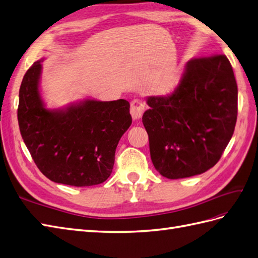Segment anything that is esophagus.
Here are the masks:
<instances>
[{"label": "esophagus", "instance_id": "obj_1", "mask_svg": "<svg viewBox=\"0 0 258 258\" xmlns=\"http://www.w3.org/2000/svg\"><path fill=\"white\" fill-rule=\"evenodd\" d=\"M145 111V103L141 101L140 99H134L131 102V114L133 120H140L143 116V113Z\"/></svg>", "mask_w": 258, "mask_h": 258}]
</instances>
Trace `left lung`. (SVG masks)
<instances>
[{
  "mask_svg": "<svg viewBox=\"0 0 258 258\" xmlns=\"http://www.w3.org/2000/svg\"><path fill=\"white\" fill-rule=\"evenodd\" d=\"M143 124L150 157L167 179L206 172L219 161L233 135L237 86L226 55L192 58L175 89L147 98Z\"/></svg>",
  "mask_w": 258,
  "mask_h": 258,
  "instance_id": "obj_1",
  "label": "left lung"
}]
</instances>
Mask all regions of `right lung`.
I'll return each instance as SVG.
<instances>
[{"label": "right lung", "instance_id": "obj_1", "mask_svg": "<svg viewBox=\"0 0 258 258\" xmlns=\"http://www.w3.org/2000/svg\"><path fill=\"white\" fill-rule=\"evenodd\" d=\"M42 60L26 72L19 89L17 117L24 143L49 180L72 186L103 183L115 149L132 124L124 99H85L64 109H47L39 90Z\"/></svg>", "mask_w": 258, "mask_h": 258}]
</instances>
